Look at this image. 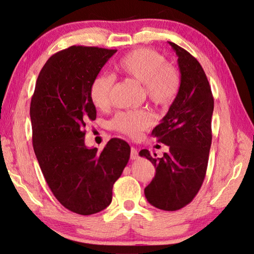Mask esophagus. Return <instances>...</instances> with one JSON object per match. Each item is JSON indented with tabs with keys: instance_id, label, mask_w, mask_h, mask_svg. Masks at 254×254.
Segmentation results:
<instances>
[{
	"instance_id": "esophagus-1",
	"label": "esophagus",
	"mask_w": 254,
	"mask_h": 254,
	"mask_svg": "<svg viewBox=\"0 0 254 254\" xmlns=\"http://www.w3.org/2000/svg\"><path fill=\"white\" fill-rule=\"evenodd\" d=\"M137 158H138V151H137L136 148L131 147V149H130V159L131 160H135V159H137Z\"/></svg>"
}]
</instances>
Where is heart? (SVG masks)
Segmentation results:
<instances>
[{
	"instance_id": "1",
	"label": "heart",
	"mask_w": 254,
	"mask_h": 254,
	"mask_svg": "<svg viewBox=\"0 0 254 254\" xmlns=\"http://www.w3.org/2000/svg\"><path fill=\"white\" fill-rule=\"evenodd\" d=\"M122 75L142 84L147 98L157 106L166 107L176 98L180 89L181 78L175 65L166 63L165 57L156 51L138 49L127 53L116 64ZM114 78L107 74L95 76L89 88V96L97 108L111 105ZM151 114L147 111L125 112L117 114L112 121V127L129 137L139 136L151 125Z\"/></svg>"
}]
</instances>
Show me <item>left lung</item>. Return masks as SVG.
Wrapping results in <instances>:
<instances>
[{"mask_svg":"<svg viewBox=\"0 0 254 254\" xmlns=\"http://www.w3.org/2000/svg\"><path fill=\"white\" fill-rule=\"evenodd\" d=\"M178 56L181 84L168 113L152 130L158 142L169 146L161 158L147 149L139 155L155 166L156 174L145 188L148 202L176 211L192 201L202 186L211 147L213 96L197 59L169 42Z\"/></svg>","mask_w":254,"mask_h":254,"instance_id":"obj_1","label":"left lung"}]
</instances>
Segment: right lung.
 Masks as SVG:
<instances>
[{
  "label": "right lung",
  "mask_w": 254,
  "mask_h": 254,
  "mask_svg": "<svg viewBox=\"0 0 254 254\" xmlns=\"http://www.w3.org/2000/svg\"><path fill=\"white\" fill-rule=\"evenodd\" d=\"M116 52L94 46L57 52L43 66L31 99L33 148L43 176L61 204L83 216L111 204L130 156L119 138L103 151L85 146L86 124L96 119L90 84Z\"/></svg>",
  "instance_id": "add662e5"
}]
</instances>
